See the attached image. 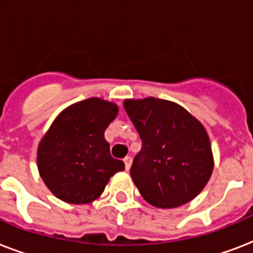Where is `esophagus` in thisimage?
Listing matches in <instances>:
<instances>
[{"instance_id": "1", "label": "esophagus", "mask_w": 253, "mask_h": 253, "mask_svg": "<svg viewBox=\"0 0 253 253\" xmlns=\"http://www.w3.org/2000/svg\"><path fill=\"white\" fill-rule=\"evenodd\" d=\"M123 163H125V168H126V170H128L131 167V158L130 156H126V158L123 159Z\"/></svg>"}]
</instances>
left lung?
I'll use <instances>...</instances> for the list:
<instances>
[{"instance_id":"8db88e82","label":"left lung","mask_w":253,"mask_h":253,"mask_svg":"<svg viewBox=\"0 0 253 253\" xmlns=\"http://www.w3.org/2000/svg\"><path fill=\"white\" fill-rule=\"evenodd\" d=\"M123 106L142 139L130 174L143 198L160 209L178 208L196 198L214 168L202 123L167 99H126Z\"/></svg>"}]
</instances>
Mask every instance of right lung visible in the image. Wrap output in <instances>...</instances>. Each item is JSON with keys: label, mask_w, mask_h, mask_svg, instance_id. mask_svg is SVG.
<instances>
[{"label": "right lung", "mask_w": 253, "mask_h": 253, "mask_svg": "<svg viewBox=\"0 0 253 253\" xmlns=\"http://www.w3.org/2000/svg\"><path fill=\"white\" fill-rule=\"evenodd\" d=\"M118 106L87 98L63 110L38 147V169L47 188L68 204H89L102 194L111 176L125 169L111 158L105 130Z\"/></svg>", "instance_id": "obj_1"}]
</instances>
